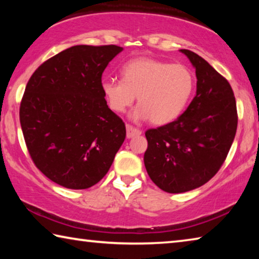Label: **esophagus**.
<instances>
[{"label": "esophagus", "mask_w": 259, "mask_h": 259, "mask_svg": "<svg viewBox=\"0 0 259 259\" xmlns=\"http://www.w3.org/2000/svg\"><path fill=\"white\" fill-rule=\"evenodd\" d=\"M125 128H126V138H133V137H136V136L142 135V131L139 129L134 128L133 125L126 124Z\"/></svg>", "instance_id": "34e87169"}]
</instances>
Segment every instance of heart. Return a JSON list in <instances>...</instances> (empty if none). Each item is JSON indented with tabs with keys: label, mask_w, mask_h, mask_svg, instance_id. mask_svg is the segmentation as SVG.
I'll return each mask as SVG.
<instances>
[{
	"label": "heart",
	"mask_w": 259,
	"mask_h": 259,
	"mask_svg": "<svg viewBox=\"0 0 259 259\" xmlns=\"http://www.w3.org/2000/svg\"><path fill=\"white\" fill-rule=\"evenodd\" d=\"M122 80L105 78L102 91L108 107L123 113L135 103L138 106L130 117L135 121L150 120L162 125L181 115L195 85L194 74L182 64L139 57L121 68Z\"/></svg>",
	"instance_id": "heart-1"
}]
</instances>
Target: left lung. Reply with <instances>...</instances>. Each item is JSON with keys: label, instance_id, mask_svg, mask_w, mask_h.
<instances>
[{"label": "left lung", "instance_id": "8db88e82", "mask_svg": "<svg viewBox=\"0 0 259 259\" xmlns=\"http://www.w3.org/2000/svg\"><path fill=\"white\" fill-rule=\"evenodd\" d=\"M181 52L195 68V97L177 120L145 133L147 174L168 193L188 192L209 182L224 163L238 126L230 83L202 57Z\"/></svg>", "mask_w": 259, "mask_h": 259}]
</instances>
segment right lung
<instances>
[{
    "label": "right lung",
    "mask_w": 259,
    "mask_h": 259,
    "mask_svg": "<svg viewBox=\"0 0 259 259\" xmlns=\"http://www.w3.org/2000/svg\"><path fill=\"white\" fill-rule=\"evenodd\" d=\"M123 48L74 46L30 76L20 104L26 146L50 181L84 190L103 179L125 138V125L107 106L102 75Z\"/></svg>",
    "instance_id": "add662e5"
}]
</instances>
